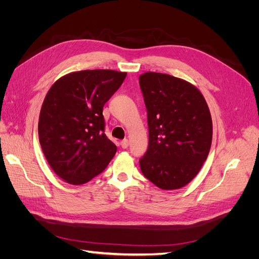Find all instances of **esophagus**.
I'll return each mask as SVG.
<instances>
[{"instance_id": "esophagus-1", "label": "esophagus", "mask_w": 259, "mask_h": 259, "mask_svg": "<svg viewBox=\"0 0 259 259\" xmlns=\"http://www.w3.org/2000/svg\"><path fill=\"white\" fill-rule=\"evenodd\" d=\"M128 145H130L128 139H124V140H122V142H121V147L123 149H126L128 147Z\"/></svg>"}]
</instances>
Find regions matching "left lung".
Masks as SVG:
<instances>
[{"label": "left lung", "instance_id": "left-lung-1", "mask_svg": "<svg viewBox=\"0 0 259 259\" xmlns=\"http://www.w3.org/2000/svg\"><path fill=\"white\" fill-rule=\"evenodd\" d=\"M148 112L149 145L139 160L144 176L163 190H176L198 175L207 159L213 123L198 88L179 77L139 75Z\"/></svg>", "mask_w": 259, "mask_h": 259}]
</instances>
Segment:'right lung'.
<instances>
[{
	"instance_id": "add662e5",
	"label": "right lung",
	"mask_w": 259,
	"mask_h": 259,
	"mask_svg": "<svg viewBox=\"0 0 259 259\" xmlns=\"http://www.w3.org/2000/svg\"><path fill=\"white\" fill-rule=\"evenodd\" d=\"M126 72L83 70L68 73L46 94L38 140L46 161L64 182L79 186L103 171L116 152L105 134L103 109Z\"/></svg>"
}]
</instances>
